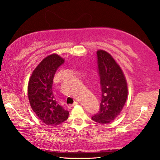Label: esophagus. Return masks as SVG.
I'll use <instances>...</instances> for the list:
<instances>
[{
  "label": "esophagus",
  "instance_id": "34e87169",
  "mask_svg": "<svg viewBox=\"0 0 160 160\" xmlns=\"http://www.w3.org/2000/svg\"><path fill=\"white\" fill-rule=\"evenodd\" d=\"M78 103V102H76V101H75V102H73V105H71V106H69V107H70V108H71V107H73V106H76V105H77Z\"/></svg>",
  "mask_w": 160,
  "mask_h": 160
}]
</instances>
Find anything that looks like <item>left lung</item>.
I'll return each instance as SVG.
<instances>
[{
  "instance_id": "obj_1",
  "label": "left lung",
  "mask_w": 160,
  "mask_h": 160,
  "mask_svg": "<svg viewBox=\"0 0 160 160\" xmlns=\"http://www.w3.org/2000/svg\"><path fill=\"white\" fill-rule=\"evenodd\" d=\"M98 70L101 87L100 110L92 117L99 124H108L119 115L128 98V84L121 68L110 54L97 52Z\"/></svg>"
}]
</instances>
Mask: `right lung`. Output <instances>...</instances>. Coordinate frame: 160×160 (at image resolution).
I'll return each instance as SVG.
<instances>
[{"mask_svg":"<svg viewBox=\"0 0 160 160\" xmlns=\"http://www.w3.org/2000/svg\"><path fill=\"white\" fill-rule=\"evenodd\" d=\"M65 60L58 54H50L32 72L28 87L30 106L38 119L47 125H58L68 117L69 112L57 102L52 84L57 70Z\"/></svg>","mask_w":160,"mask_h":160,"instance_id":"add662e5","label":"right lung"}]
</instances>
